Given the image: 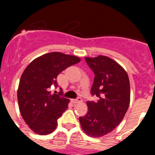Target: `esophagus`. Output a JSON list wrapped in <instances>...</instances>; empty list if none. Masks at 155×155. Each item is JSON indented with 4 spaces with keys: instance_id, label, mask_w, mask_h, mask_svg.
Wrapping results in <instances>:
<instances>
[{
    "instance_id": "obj_1",
    "label": "esophagus",
    "mask_w": 155,
    "mask_h": 155,
    "mask_svg": "<svg viewBox=\"0 0 155 155\" xmlns=\"http://www.w3.org/2000/svg\"><path fill=\"white\" fill-rule=\"evenodd\" d=\"M82 102V98L81 97H78V98H75V99H72V102L74 103H78V102Z\"/></svg>"
}]
</instances>
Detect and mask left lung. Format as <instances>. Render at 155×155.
<instances>
[{
	"label": "left lung",
	"mask_w": 155,
	"mask_h": 155,
	"mask_svg": "<svg viewBox=\"0 0 155 155\" xmlns=\"http://www.w3.org/2000/svg\"><path fill=\"white\" fill-rule=\"evenodd\" d=\"M84 59L94 74L91 95L98 99L87 102L88 111L79 121L88 136L101 137L112 132L125 116L130 100V81L125 70L109 57Z\"/></svg>",
	"instance_id": "8db88e82"
}]
</instances>
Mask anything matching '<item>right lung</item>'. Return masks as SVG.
<instances>
[{"label": "right lung", "mask_w": 155, "mask_h": 155, "mask_svg": "<svg viewBox=\"0 0 155 155\" xmlns=\"http://www.w3.org/2000/svg\"><path fill=\"white\" fill-rule=\"evenodd\" d=\"M80 58L59 52L46 53L35 59L23 72L18 89L19 110L31 130L46 135L56 129L58 120L68 107L69 99L63 91L52 94L57 87V77L64 70L78 64Z\"/></svg>", "instance_id": "obj_1"}]
</instances>
